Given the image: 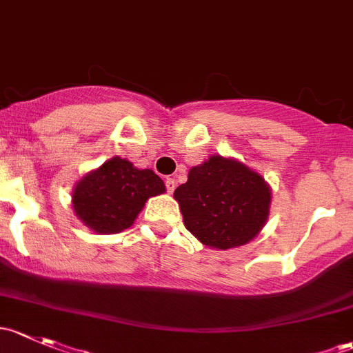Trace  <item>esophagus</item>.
<instances>
[{
  "label": "esophagus",
  "instance_id": "obj_1",
  "mask_svg": "<svg viewBox=\"0 0 353 353\" xmlns=\"http://www.w3.org/2000/svg\"><path fill=\"white\" fill-rule=\"evenodd\" d=\"M165 188H167V193L172 194L174 190H176V181H174L172 177H167V179H165Z\"/></svg>",
  "mask_w": 353,
  "mask_h": 353
}]
</instances>
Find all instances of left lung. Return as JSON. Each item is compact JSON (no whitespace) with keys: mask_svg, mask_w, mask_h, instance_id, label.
<instances>
[{"mask_svg":"<svg viewBox=\"0 0 353 353\" xmlns=\"http://www.w3.org/2000/svg\"><path fill=\"white\" fill-rule=\"evenodd\" d=\"M174 198L194 237L210 248L229 249L258 236L268 219L272 193L244 163L213 155L190 170Z\"/></svg>","mask_w":353,"mask_h":353,"instance_id":"1","label":"left lung"}]
</instances>
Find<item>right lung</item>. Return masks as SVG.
<instances>
[{"mask_svg": "<svg viewBox=\"0 0 353 353\" xmlns=\"http://www.w3.org/2000/svg\"><path fill=\"white\" fill-rule=\"evenodd\" d=\"M163 191V181L154 170H140L130 160L112 157L77 184L73 208L95 232L117 234L133 225L148 198Z\"/></svg>", "mask_w": 353, "mask_h": 353, "instance_id": "1", "label": "right lung"}]
</instances>
